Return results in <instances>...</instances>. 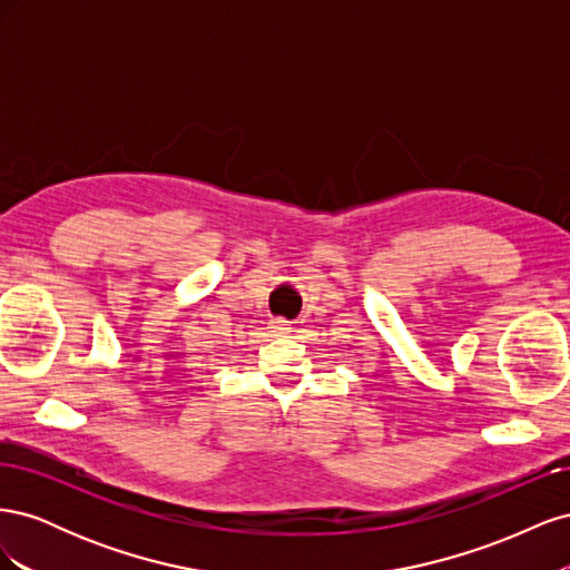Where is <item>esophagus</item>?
Segmentation results:
<instances>
[{
  "instance_id": "1",
  "label": "esophagus",
  "mask_w": 570,
  "mask_h": 570,
  "mask_svg": "<svg viewBox=\"0 0 570 570\" xmlns=\"http://www.w3.org/2000/svg\"><path fill=\"white\" fill-rule=\"evenodd\" d=\"M273 327H275V331H278V333H287V331H292V323L285 321V318H275V321H273Z\"/></svg>"
}]
</instances>
